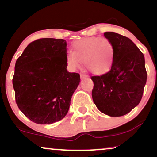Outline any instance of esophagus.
Here are the masks:
<instances>
[{"instance_id": "1", "label": "esophagus", "mask_w": 157, "mask_h": 157, "mask_svg": "<svg viewBox=\"0 0 157 157\" xmlns=\"http://www.w3.org/2000/svg\"><path fill=\"white\" fill-rule=\"evenodd\" d=\"M80 77H81V79H86V78H87L88 76L86 75H83V74H81Z\"/></svg>"}]
</instances>
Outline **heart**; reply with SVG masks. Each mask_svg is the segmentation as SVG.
Listing matches in <instances>:
<instances>
[{
    "label": "heart",
    "instance_id": "heart-1",
    "mask_svg": "<svg viewBox=\"0 0 157 157\" xmlns=\"http://www.w3.org/2000/svg\"><path fill=\"white\" fill-rule=\"evenodd\" d=\"M72 53L66 55L68 66L75 70L84 66L91 72L101 75L109 71L112 66L114 49L112 43L105 37H91L75 41Z\"/></svg>",
    "mask_w": 157,
    "mask_h": 157
}]
</instances>
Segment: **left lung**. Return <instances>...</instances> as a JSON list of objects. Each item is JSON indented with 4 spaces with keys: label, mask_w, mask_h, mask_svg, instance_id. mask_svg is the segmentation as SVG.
I'll list each match as a JSON object with an SVG mask.
<instances>
[{
    "label": "left lung",
    "mask_w": 157,
    "mask_h": 157,
    "mask_svg": "<svg viewBox=\"0 0 157 157\" xmlns=\"http://www.w3.org/2000/svg\"><path fill=\"white\" fill-rule=\"evenodd\" d=\"M114 55L111 69L100 76H91L93 101L97 108L111 117L127 114L140 103L147 80L145 58L128 37L107 32Z\"/></svg>",
    "instance_id": "8db88e82"
}]
</instances>
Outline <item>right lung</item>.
Returning a JSON list of instances; mask_svg holds the SVG:
<instances>
[{
  "instance_id": "obj_1",
  "label": "right lung",
  "mask_w": 157,
  "mask_h": 157,
  "mask_svg": "<svg viewBox=\"0 0 157 157\" xmlns=\"http://www.w3.org/2000/svg\"><path fill=\"white\" fill-rule=\"evenodd\" d=\"M66 46L63 39L36 40L16 61L12 78L15 102L35 123L52 124L62 120L80 83V75L66 69Z\"/></svg>"
}]
</instances>
